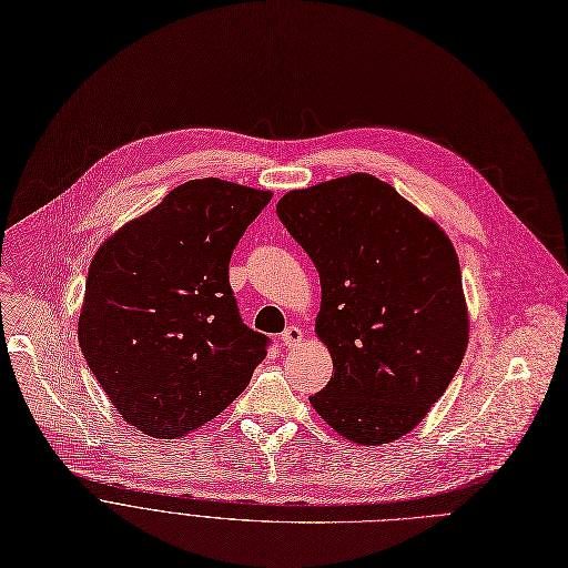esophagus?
Returning <instances> with one entry per match:
<instances>
[{
	"mask_svg": "<svg viewBox=\"0 0 568 568\" xmlns=\"http://www.w3.org/2000/svg\"><path fill=\"white\" fill-rule=\"evenodd\" d=\"M304 339V333H302V328L300 326H295V324H291V326H286L284 328V333H282V343H284V347H297L300 343Z\"/></svg>",
	"mask_w": 568,
	"mask_h": 568,
	"instance_id": "esophagus-1",
	"label": "esophagus"
}]
</instances>
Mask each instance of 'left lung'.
<instances>
[{
    "label": "left lung",
    "mask_w": 568,
    "mask_h": 568,
    "mask_svg": "<svg viewBox=\"0 0 568 568\" xmlns=\"http://www.w3.org/2000/svg\"><path fill=\"white\" fill-rule=\"evenodd\" d=\"M277 216L322 284L315 331L333 376L311 405L358 445L400 438L443 396L468 347L455 248L363 172L284 194Z\"/></svg>",
    "instance_id": "obj_1"
}]
</instances>
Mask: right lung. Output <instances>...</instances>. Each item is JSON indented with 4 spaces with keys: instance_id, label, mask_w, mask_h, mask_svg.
<instances>
[{
    "instance_id": "1",
    "label": "right lung",
    "mask_w": 568,
    "mask_h": 568,
    "mask_svg": "<svg viewBox=\"0 0 568 568\" xmlns=\"http://www.w3.org/2000/svg\"><path fill=\"white\" fill-rule=\"evenodd\" d=\"M271 192L221 179L174 187L95 253L78 339L123 418L183 436L229 407L271 337L244 324L231 288L235 246Z\"/></svg>"
}]
</instances>
